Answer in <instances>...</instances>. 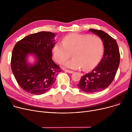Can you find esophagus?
Masks as SVG:
<instances>
[{
	"label": "esophagus",
	"mask_w": 132,
	"mask_h": 132,
	"mask_svg": "<svg viewBox=\"0 0 132 132\" xmlns=\"http://www.w3.org/2000/svg\"><path fill=\"white\" fill-rule=\"evenodd\" d=\"M65 71L66 72H67V73H70V74H72V73H73V71H70V70H65Z\"/></svg>",
	"instance_id": "obj_1"
}]
</instances>
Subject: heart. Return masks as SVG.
<instances>
[{"mask_svg": "<svg viewBox=\"0 0 132 132\" xmlns=\"http://www.w3.org/2000/svg\"><path fill=\"white\" fill-rule=\"evenodd\" d=\"M103 52V42L100 37L78 34L67 35L53 48V57L58 63L66 62L72 54L73 58L64 67L73 70L83 67L85 71H90L98 65Z\"/></svg>", "mask_w": 132, "mask_h": 132, "instance_id": "heart-1", "label": "heart"}]
</instances>
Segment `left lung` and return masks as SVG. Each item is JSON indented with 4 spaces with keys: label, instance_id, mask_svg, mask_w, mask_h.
Here are the masks:
<instances>
[{
    "label": "left lung",
    "instance_id": "8db88e82",
    "mask_svg": "<svg viewBox=\"0 0 132 132\" xmlns=\"http://www.w3.org/2000/svg\"><path fill=\"white\" fill-rule=\"evenodd\" d=\"M103 40L104 53L101 62L94 70L81 78L77 86L85 93H94L108 88L116 76L120 63V53L116 40L105 32L90 29Z\"/></svg>",
    "mask_w": 132,
    "mask_h": 132
}]
</instances>
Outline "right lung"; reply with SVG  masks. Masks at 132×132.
I'll return each mask as SVG.
<instances>
[{
	"label": "right lung",
	"mask_w": 132,
	"mask_h": 132,
	"mask_svg": "<svg viewBox=\"0 0 132 132\" xmlns=\"http://www.w3.org/2000/svg\"><path fill=\"white\" fill-rule=\"evenodd\" d=\"M55 34L40 31L30 34L16 43L12 51L11 68L18 84L23 90L34 95L46 92L53 85L61 69L52 59ZM33 55V64L27 60Z\"/></svg>",
	"instance_id": "right-lung-1"
}]
</instances>
